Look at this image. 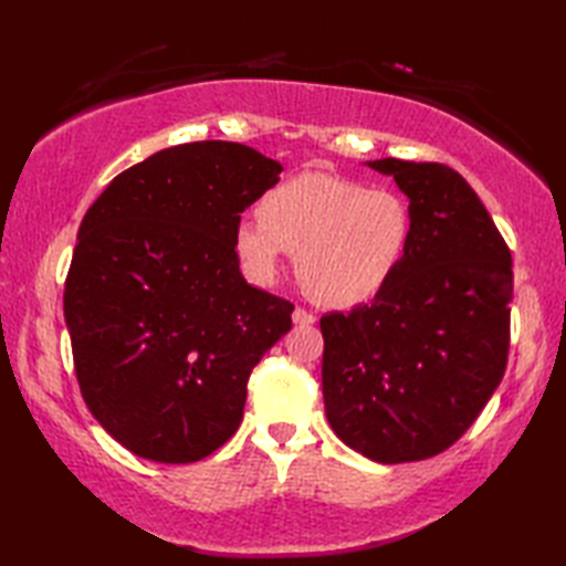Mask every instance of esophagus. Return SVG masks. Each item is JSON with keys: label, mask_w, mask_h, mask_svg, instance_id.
<instances>
[{"label": "esophagus", "mask_w": 566, "mask_h": 566, "mask_svg": "<svg viewBox=\"0 0 566 566\" xmlns=\"http://www.w3.org/2000/svg\"><path fill=\"white\" fill-rule=\"evenodd\" d=\"M294 323H296V326H311V323H316V316L314 314H311V311L308 308H302V306H298L296 311H294Z\"/></svg>", "instance_id": "34e87169"}]
</instances>
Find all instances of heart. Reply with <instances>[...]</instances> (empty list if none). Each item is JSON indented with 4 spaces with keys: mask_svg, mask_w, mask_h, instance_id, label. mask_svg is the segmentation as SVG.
<instances>
[{
    "mask_svg": "<svg viewBox=\"0 0 566 566\" xmlns=\"http://www.w3.org/2000/svg\"><path fill=\"white\" fill-rule=\"evenodd\" d=\"M411 235V209L394 191L304 172L272 187L260 216L238 223L235 250L258 280H272L284 252H292L311 298L353 306L389 284Z\"/></svg>",
    "mask_w": 566,
    "mask_h": 566,
    "instance_id": "b5f03b06",
    "label": "heart"
}]
</instances>
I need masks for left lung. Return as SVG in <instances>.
Instances as JSON below:
<instances>
[{
  "instance_id": "obj_1",
  "label": "left lung",
  "mask_w": 566,
  "mask_h": 566,
  "mask_svg": "<svg viewBox=\"0 0 566 566\" xmlns=\"http://www.w3.org/2000/svg\"><path fill=\"white\" fill-rule=\"evenodd\" d=\"M413 216L401 268L369 304L326 314L323 401L345 444L381 464L460 440L503 379L513 262L476 191L442 163L384 158Z\"/></svg>"
}]
</instances>
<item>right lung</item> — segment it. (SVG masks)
<instances>
[{
	"mask_svg": "<svg viewBox=\"0 0 566 566\" xmlns=\"http://www.w3.org/2000/svg\"><path fill=\"white\" fill-rule=\"evenodd\" d=\"M282 165L228 140L185 143L116 175L84 213L65 280L75 375L92 416L138 457L189 464L243 420L248 379L294 304L250 286L235 228Z\"/></svg>",
	"mask_w": 566,
	"mask_h": 566,
	"instance_id": "1",
	"label": "right lung"
}]
</instances>
